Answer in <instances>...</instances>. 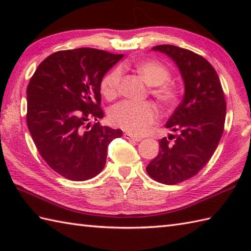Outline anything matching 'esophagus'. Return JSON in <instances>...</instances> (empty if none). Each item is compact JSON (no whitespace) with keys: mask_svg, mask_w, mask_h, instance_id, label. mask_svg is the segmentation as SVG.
Returning a JSON list of instances; mask_svg holds the SVG:
<instances>
[{"mask_svg":"<svg viewBox=\"0 0 251 251\" xmlns=\"http://www.w3.org/2000/svg\"><path fill=\"white\" fill-rule=\"evenodd\" d=\"M124 137L126 138V139H128V140H134V141H140V140H142L141 137H138V136L132 135V134H130V132H125Z\"/></svg>","mask_w":251,"mask_h":251,"instance_id":"1","label":"esophagus"}]
</instances>
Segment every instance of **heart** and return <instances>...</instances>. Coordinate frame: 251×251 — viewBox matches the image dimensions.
Returning a JSON list of instances; mask_svg holds the SVG:
<instances>
[{"mask_svg": "<svg viewBox=\"0 0 251 251\" xmlns=\"http://www.w3.org/2000/svg\"><path fill=\"white\" fill-rule=\"evenodd\" d=\"M137 71L145 77L149 85L153 86L151 93L164 105L172 106L178 102L179 89L169 83L172 77L169 69L156 60H146L136 66ZM123 70L116 67L106 73L101 81V92L108 99L114 98L119 93ZM159 117L155 104L151 102L136 103L132 101H122L112 106L109 119L112 124L131 134L143 135Z\"/></svg>", "mask_w": 251, "mask_h": 251, "instance_id": "obj_1", "label": "heart"}]
</instances>
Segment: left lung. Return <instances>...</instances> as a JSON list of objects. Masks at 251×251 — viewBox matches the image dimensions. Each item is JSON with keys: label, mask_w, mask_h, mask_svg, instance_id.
<instances>
[{"label": "left lung", "mask_w": 251, "mask_h": 251, "mask_svg": "<svg viewBox=\"0 0 251 251\" xmlns=\"http://www.w3.org/2000/svg\"><path fill=\"white\" fill-rule=\"evenodd\" d=\"M152 50L172 58L184 82L183 99L166 123L176 134L159 140L158 155L147 166L152 179L172 185L194 177L209 162L225 129L226 103L219 76L204 57L168 44Z\"/></svg>", "instance_id": "obj_1"}]
</instances>
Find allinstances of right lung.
<instances>
[{
  "label": "right lung",
  "mask_w": 251,
  "mask_h": 251,
  "mask_svg": "<svg viewBox=\"0 0 251 251\" xmlns=\"http://www.w3.org/2000/svg\"><path fill=\"white\" fill-rule=\"evenodd\" d=\"M124 55L89 47L59 50L37 67L26 88V125L40 155L69 180L85 181L104 168L108 146L121 129L95 123L103 117L100 85ZM87 128L85 131L83 128Z\"/></svg>",
  "instance_id": "1"
}]
</instances>
